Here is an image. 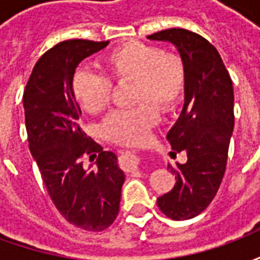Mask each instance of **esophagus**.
I'll return each instance as SVG.
<instances>
[{
    "mask_svg": "<svg viewBox=\"0 0 260 260\" xmlns=\"http://www.w3.org/2000/svg\"><path fill=\"white\" fill-rule=\"evenodd\" d=\"M119 161H121V166H122L126 171L136 170L138 169V164H139V160H138V157L134 156V154H122L121 158H119Z\"/></svg>",
    "mask_w": 260,
    "mask_h": 260,
    "instance_id": "1",
    "label": "esophagus"
}]
</instances>
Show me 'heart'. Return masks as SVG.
<instances>
[{"label":"heart","instance_id":"1","mask_svg":"<svg viewBox=\"0 0 260 260\" xmlns=\"http://www.w3.org/2000/svg\"><path fill=\"white\" fill-rule=\"evenodd\" d=\"M104 75L86 68L74 74L75 100L89 114L103 111L110 100L111 82H132L129 103L135 107L117 110L103 121L102 134L115 143L142 141L157 122V110L169 111L185 89V65L180 55L141 42L125 43L102 59ZM140 104L138 105L137 103Z\"/></svg>","mask_w":260,"mask_h":260}]
</instances>
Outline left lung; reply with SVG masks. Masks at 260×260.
<instances>
[{
    "label": "left lung",
    "mask_w": 260,
    "mask_h": 260,
    "mask_svg": "<svg viewBox=\"0 0 260 260\" xmlns=\"http://www.w3.org/2000/svg\"><path fill=\"white\" fill-rule=\"evenodd\" d=\"M174 44L186 72L185 102L167 141L177 154L186 153V163L169 164L175 185L157 198V206L173 220L201 214L223 180L230 139L234 129V90L230 74L216 47L186 29H167L147 36Z\"/></svg>",
    "instance_id": "obj_1"
}]
</instances>
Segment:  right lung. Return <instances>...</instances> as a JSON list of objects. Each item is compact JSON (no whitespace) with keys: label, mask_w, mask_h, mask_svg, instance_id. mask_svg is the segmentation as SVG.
Segmentation results:
<instances>
[{"label":"right lung","mask_w":260,"mask_h":260,"mask_svg":"<svg viewBox=\"0 0 260 260\" xmlns=\"http://www.w3.org/2000/svg\"><path fill=\"white\" fill-rule=\"evenodd\" d=\"M107 44L82 39L58 43L37 61L23 93L29 149L48 195L65 220L96 233L118 216L125 175L117 156L82 131L71 82L80 61ZM83 155L96 161L86 168Z\"/></svg>","instance_id":"right-lung-1"}]
</instances>
